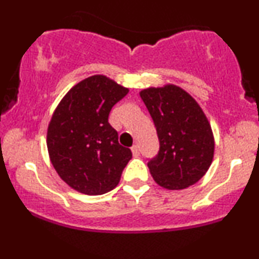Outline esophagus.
Returning a JSON list of instances; mask_svg holds the SVG:
<instances>
[{"mask_svg":"<svg viewBox=\"0 0 259 259\" xmlns=\"http://www.w3.org/2000/svg\"><path fill=\"white\" fill-rule=\"evenodd\" d=\"M132 152H133V154L135 155V157H138V155L140 154V147H139V145H134L133 147H132Z\"/></svg>","mask_w":259,"mask_h":259,"instance_id":"34e87169","label":"esophagus"}]
</instances>
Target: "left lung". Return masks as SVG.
<instances>
[{"label": "left lung", "mask_w": 259, "mask_h": 259, "mask_svg": "<svg viewBox=\"0 0 259 259\" xmlns=\"http://www.w3.org/2000/svg\"><path fill=\"white\" fill-rule=\"evenodd\" d=\"M157 127L160 148L148 161L155 182L169 191L195 185L213 160L214 138L210 121L191 94L175 84L140 92Z\"/></svg>", "instance_id": "obj_1"}]
</instances>
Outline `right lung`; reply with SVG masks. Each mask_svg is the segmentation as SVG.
<instances>
[{
  "instance_id": "1",
  "label": "right lung",
  "mask_w": 259,
  "mask_h": 259,
  "mask_svg": "<svg viewBox=\"0 0 259 259\" xmlns=\"http://www.w3.org/2000/svg\"><path fill=\"white\" fill-rule=\"evenodd\" d=\"M129 89L104 74L73 85L59 102L47 130L49 159L74 191L100 195L119 183L132 151L118 142L108 114Z\"/></svg>"
}]
</instances>
